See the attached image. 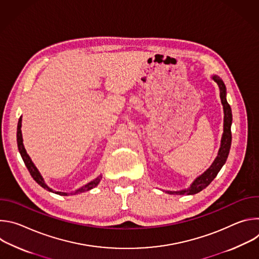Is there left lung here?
Wrapping results in <instances>:
<instances>
[{
	"instance_id": "1",
	"label": "left lung",
	"mask_w": 259,
	"mask_h": 259,
	"mask_svg": "<svg viewBox=\"0 0 259 259\" xmlns=\"http://www.w3.org/2000/svg\"><path fill=\"white\" fill-rule=\"evenodd\" d=\"M212 79L214 82L219 87L220 91V99L221 103L224 105V113H225V119H224V133L223 137H221V143L220 147L218 151V155L212 165L199 177L195 179V181L191 184V187L187 190H182L178 192H170L167 191L166 193L170 195H195L198 194L199 192L203 191L205 188H207L211 181L216 177L220 169L223 168L225 163L227 162L230 149H231V144H232V131H231V126H232V121H233V116H232V109L231 106L227 100V88L224 83V81L221 80L218 76L214 75L212 76Z\"/></svg>"
}]
</instances>
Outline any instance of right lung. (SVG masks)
Listing matches in <instances>:
<instances>
[{
  "label": "right lung",
  "instance_id": "obj_1",
  "mask_svg": "<svg viewBox=\"0 0 259 259\" xmlns=\"http://www.w3.org/2000/svg\"><path fill=\"white\" fill-rule=\"evenodd\" d=\"M21 121H22V119H21V117H20V118H19V121H18V124H17V146H18V151H19V153H20V155H21V158H22V160H23V162H24V164H25L27 170L29 171L31 177L35 180L36 183L40 184V186H41L43 189H45V190H47V191H49V192L55 193V194H57V195H59V196H69V195H76V194L84 193V192H87V191L92 190L93 188H95V187L97 186V184H98L99 181H100V179L102 178L101 175H99L97 178H95L94 180H92V181H90L89 183H87L86 186L82 187L81 189L77 190L76 192H72V193L55 192V191H53L52 189H50V188L47 186V184L45 183L44 178H43L42 175L40 174L39 170L36 169V167L34 166V164L32 163V161L30 160L29 156L27 155V153H26V151H25V149H24V145H23V142H22V141H23V140H22V133H21Z\"/></svg>",
  "mask_w": 259,
  "mask_h": 259
}]
</instances>
